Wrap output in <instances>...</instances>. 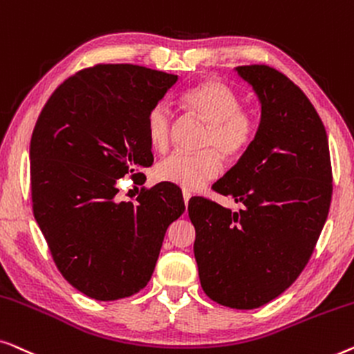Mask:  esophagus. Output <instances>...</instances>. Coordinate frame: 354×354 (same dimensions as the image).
I'll list each match as a JSON object with an SVG mask.
<instances>
[{
  "label": "esophagus",
  "instance_id": "esophagus-1",
  "mask_svg": "<svg viewBox=\"0 0 354 354\" xmlns=\"http://www.w3.org/2000/svg\"><path fill=\"white\" fill-rule=\"evenodd\" d=\"M183 198H184V205H189V201H191V194L187 191H183Z\"/></svg>",
  "mask_w": 354,
  "mask_h": 354
}]
</instances>
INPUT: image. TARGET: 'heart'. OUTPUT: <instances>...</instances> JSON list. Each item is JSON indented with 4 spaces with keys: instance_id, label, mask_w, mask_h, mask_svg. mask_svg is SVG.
I'll return each instance as SVG.
<instances>
[{
    "instance_id": "b5f03b06",
    "label": "heart",
    "mask_w": 354,
    "mask_h": 354,
    "mask_svg": "<svg viewBox=\"0 0 354 354\" xmlns=\"http://www.w3.org/2000/svg\"><path fill=\"white\" fill-rule=\"evenodd\" d=\"M189 111L208 123L203 149H215L225 158L241 157L253 141L255 122L241 109V97L220 80L205 82L189 88L183 94ZM173 113L165 102H158L147 113L146 133L156 151H165L170 144ZM216 151V152H217ZM214 151L198 153L175 152L163 158L156 168L158 181L170 183L184 191H197L221 173V160Z\"/></svg>"
}]
</instances>
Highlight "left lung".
Masks as SVG:
<instances>
[{"label":"left lung","instance_id":"obj_1","mask_svg":"<svg viewBox=\"0 0 354 354\" xmlns=\"http://www.w3.org/2000/svg\"><path fill=\"white\" fill-rule=\"evenodd\" d=\"M234 71L261 106L260 125L216 192L243 208L189 201L203 292L236 310L260 308L292 286L310 260L332 198L326 128L305 93L268 66Z\"/></svg>","mask_w":354,"mask_h":354}]
</instances>
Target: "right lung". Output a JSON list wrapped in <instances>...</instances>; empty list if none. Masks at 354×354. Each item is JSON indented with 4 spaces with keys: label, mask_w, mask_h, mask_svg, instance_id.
<instances>
[{
    "label": "right lung",
    "mask_w": 354,
    "mask_h": 354,
    "mask_svg": "<svg viewBox=\"0 0 354 354\" xmlns=\"http://www.w3.org/2000/svg\"><path fill=\"white\" fill-rule=\"evenodd\" d=\"M178 75L99 64L66 80L30 141L33 215L62 276L89 298L112 301L147 286L168 226L184 213L181 189L158 183L136 202L117 181L152 165L151 109Z\"/></svg>",
    "instance_id": "obj_1"
}]
</instances>
